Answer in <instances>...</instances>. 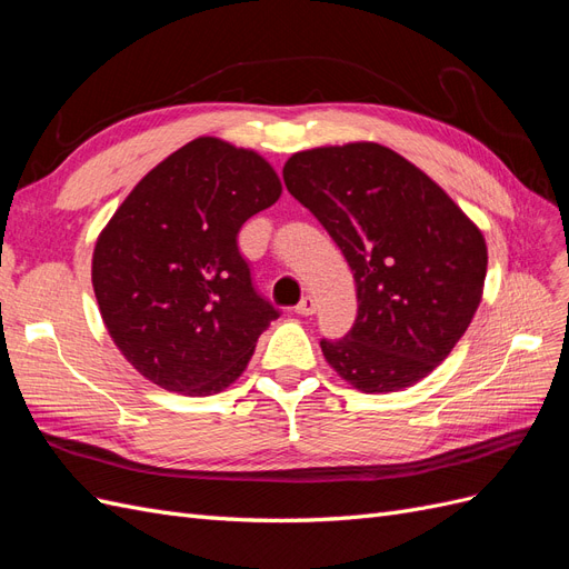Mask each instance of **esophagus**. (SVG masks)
Wrapping results in <instances>:
<instances>
[{
  "label": "esophagus",
  "mask_w": 569,
  "mask_h": 569,
  "mask_svg": "<svg viewBox=\"0 0 569 569\" xmlns=\"http://www.w3.org/2000/svg\"><path fill=\"white\" fill-rule=\"evenodd\" d=\"M295 311H297L299 316H313V313H316V299H313V297H303V299L297 303Z\"/></svg>",
  "instance_id": "1"
}]
</instances>
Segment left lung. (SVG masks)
Instances as JSON below:
<instances>
[{
  "instance_id": "1",
  "label": "left lung",
  "mask_w": 569,
  "mask_h": 569,
  "mask_svg": "<svg viewBox=\"0 0 569 569\" xmlns=\"http://www.w3.org/2000/svg\"><path fill=\"white\" fill-rule=\"evenodd\" d=\"M282 178L353 270L358 316L347 337L320 341L327 363L366 393L420 382L472 322L485 234L432 178L375 142L299 151Z\"/></svg>"
}]
</instances>
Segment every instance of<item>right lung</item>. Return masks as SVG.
Instances as JSON below:
<instances>
[{"label": "right lung", "instance_id": "right-lung-1", "mask_svg": "<svg viewBox=\"0 0 569 569\" xmlns=\"http://www.w3.org/2000/svg\"><path fill=\"white\" fill-rule=\"evenodd\" d=\"M280 194L256 151L199 137L118 206L97 239L92 287L113 343L147 380L211 396L244 372L280 311L253 289L237 234Z\"/></svg>", "mask_w": 569, "mask_h": 569}]
</instances>
